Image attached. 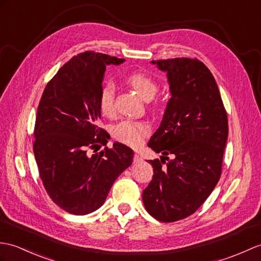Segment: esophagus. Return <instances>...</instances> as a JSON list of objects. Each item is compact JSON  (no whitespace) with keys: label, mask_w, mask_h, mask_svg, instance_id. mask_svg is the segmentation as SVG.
<instances>
[{"label":"esophagus","mask_w":261,"mask_h":261,"mask_svg":"<svg viewBox=\"0 0 261 261\" xmlns=\"http://www.w3.org/2000/svg\"><path fill=\"white\" fill-rule=\"evenodd\" d=\"M142 160V158L140 155H139L138 153H135V155H133V162L135 163H138V162H140Z\"/></svg>","instance_id":"obj_1"}]
</instances>
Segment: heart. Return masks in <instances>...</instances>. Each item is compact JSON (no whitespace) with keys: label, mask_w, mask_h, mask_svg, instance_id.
<instances>
[{"label":"heart","mask_w":261,"mask_h":261,"mask_svg":"<svg viewBox=\"0 0 261 261\" xmlns=\"http://www.w3.org/2000/svg\"><path fill=\"white\" fill-rule=\"evenodd\" d=\"M126 83L140 93L144 99H151L158 91L155 80L143 72H131L125 77ZM98 106L101 113L106 117H111L116 112L114 106V87L111 83H105L100 89L98 96ZM151 131L150 124L145 121L124 120L113 126L112 135L117 141L137 148Z\"/></svg>","instance_id":"obj_1"}]
</instances>
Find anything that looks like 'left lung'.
<instances>
[{"mask_svg": "<svg viewBox=\"0 0 261 261\" xmlns=\"http://www.w3.org/2000/svg\"><path fill=\"white\" fill-rule=\"evenodd\" d=\"M152 63L167 72L171 98L148 143L163 155L149 160L153 177L142 200L156 220L174 222L196 213L219 181L228 118L215 77L201 61L175 58Z\"/></svg>", "mask_w": 261, "mask_h": 261, "instance_id": "8db88e82", "label": "left lung"}]
</instances>
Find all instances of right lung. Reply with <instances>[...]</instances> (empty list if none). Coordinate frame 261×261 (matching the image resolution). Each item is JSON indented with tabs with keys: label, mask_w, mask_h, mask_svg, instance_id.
<instances>
[{
	"label": "right lung",
	"mask_w": 261,
	"mask_h": 261,
	"mask_svg": "<svg viewBox=\"0 0 261 261\" xmlns=\"http://www.w3.org/2000/svg\"><path fill=\"white\" fill-rule=\"evenodd\" d=\"M124 59L86 51L47 82L34 126L33 151L40 178L52 201L72 215H87L106 201L114 181L131 166L133 151L98 125V96L106 65ZM101 145L105 149L96 152Z\"/></svg>",
	"instance_id": "obj_1"
}]
</instances>
